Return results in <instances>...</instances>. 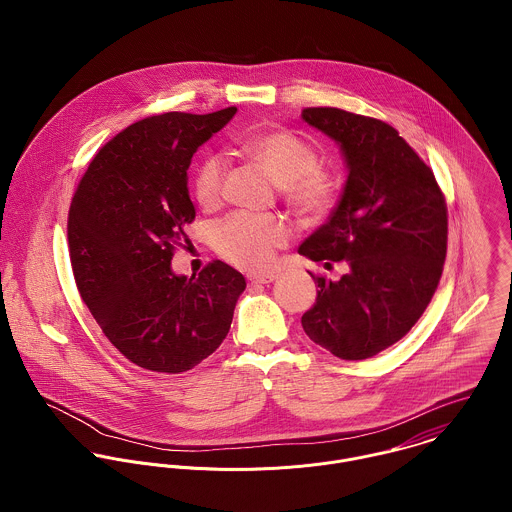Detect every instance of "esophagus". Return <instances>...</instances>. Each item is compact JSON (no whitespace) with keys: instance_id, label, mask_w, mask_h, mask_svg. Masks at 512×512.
<instances>
[{"instance_id":"1","label":"esophagus","mask_w":512,"mask_h":512,"mask_svg":"<svg viewBox=\"0 0 512 512\" xmlns=\"http://www.w3.org/2000/svg\"><path fill=\"white\" fill-rule=\"evenodd\" d=\"M274 280H276L274 274H250V276H248V282H250V284H270V282H274Z\"/></svg>"}]
</instances>
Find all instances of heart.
<instances>
[{"label":"heart","mask_w":512,"mask_h":512,"mask_svg":"<svg viewBox=\"0 0 512 512\" xmlns=\"http://www.w3.org/2000/svg\"><path fill=\"white\" fill-rule=\"evenodd\" d=\"M238 149L262 165L282 185L288 205L297 215L319 217L335 201V179L319 165V155L305 140L288 130H262L244 136ZM226 159L207 153L193 175V193L201 207H217L224 195ZM217 250L228 262L262 270L274 262L276 250L288 242V228L282 220L238 213L217 228Z\"/></svg>","instance_id":"1"}]
</instances>
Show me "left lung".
Returning <instances> with one entry per match:
<instances>
[{"mask_svg":"<svg viewBox=\"0 0 512 512\" xmlns=\"http://www.w3.org/2000/svg\"><path fill=\"white\" fill-rule=\"evenodd\" d=\"M301 118L335 140L349 177L329 220L299 254L331 268L313 276L317 299L303 313L307 337L345 361H363L400 341L438 290L447 252V205L434 171L386 122L339 108H303Z\"/></svg>","mask_w":512,"mask_h":512,"instance_id":"obj_1","label":"left lung"}]
</instances>
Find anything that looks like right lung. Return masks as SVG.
Returning a JSON list of instances; mask_svg holds the SVG:
<instances>
[{
	"label": "right lung",
	"mask_w": 512,
	"mask_h": 512,
	"mask_svg": "<svg viewBox=\"0 0 512 512\" xmlns=\"http://www.w3.org/2000/svg\"><path fill=\"white\" fill-rule=\"evenodd\" d=\"M234 114L230 106L144 118L98 149L74 191L67 228L76 288L108 341L146 370L179 374L213 355L246 288L220 260L191 278L171 270L195 220L191 157Z\"/></svg>",
	"instance_id": "add662e5"
}]
</instances>
